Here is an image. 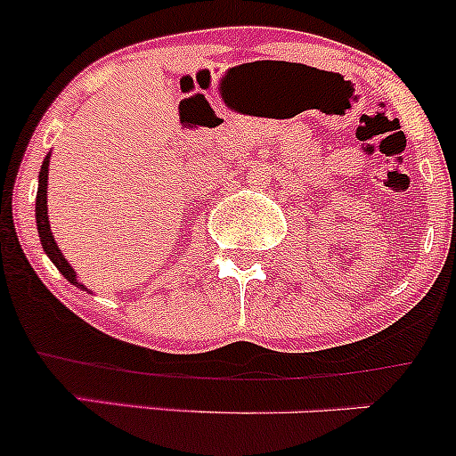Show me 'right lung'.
<instances>
[{"mask_svg": "<svg viewBox=\"0 0 456 456\" xmlns=\"http://www.w3.org/2000/svg\"><path fill=\"white\" fill-rule=\"evenodd\" d=\"M48 165H50V151L44 159V165H41L39 172V187H37V202H35V220H37V232H39L41 247H44L45 256L53 260V265L61 271L63 278L70 284H75L81 291H87L79 278H77V271L72 269L70 262L66 260V256L61 254L59 245L54 242L53 232H50V220H48Z\"/></svg>", "mask_w": 456, "mask_h": 456, "instance_id": "obj_1", "label": "right lung"}]
</instances>
